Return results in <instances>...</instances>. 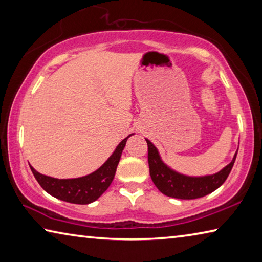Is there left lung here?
I'll return each instance as SVG.
<instances>
[{
  "label": "left lung",
  "instance_id": "obj_1",
  "mask_svg": "<svg viewBox=\"0 0 262 262\" xmlns=\"http://www.w3.org/2000/svg\"><path fill=\"white\" fill-rule=\"evenodd\" d=\"M148 144V163L150 177L156 187L166 196L181 199V200H192L199 199L214 192L227 180L231 172V168L236 161L237 152L234 154L231 163L228 164L220 172L205 177H188L180 174L171 170L163 163L156 147L145 139ZM238 151V150H237Z\"/></svg>",
  "mask_w": 262,
  "mask_h": 262
}]
</instances>
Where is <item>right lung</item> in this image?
Listing matches in <instances>:
<instances>
[{
    "mask_svg": "<svg viewBox=\"0 0 262 262\" xmlns=\"http://www.w3.org/2000/svg\"><path fill=\"white\" fill-rule=\"evenodd\" d=\"M129 136H127L119 143L112 156L98 170L85 177L75 179H56L39 173L32 166H30L31 171L39 185L52 196L66 202L76 203V205H88L96 201L112 183L122 150Z\"/></svg>",
    "mask_w": 262,
    "mask_h": 262,
    "instance_id": "add662e5",
    "label": "right lung"
}]
</instances>
